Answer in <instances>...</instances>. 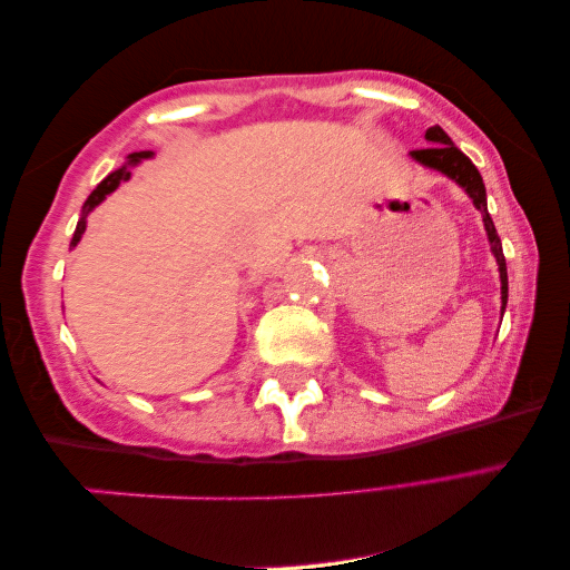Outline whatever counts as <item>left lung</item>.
I'll use <instances>...</instances> for the list:
<instances>
[{
  "instance_id": "obj_1",
  "label": "left lung",
  "mask_w": 570,
  "mask_h": 570,
  "mask_svg": "<svg viewBox=\"0 0 570 570\" xmlns=\"http://www.w3.org/2000/svg\"><path fill=\"white\" fill-rule=\"evenodd\" d=\"M426 138H429V141H432V146L416 148V151H412V156L416 158L419 164L432 166V169L442 171V174L450 176V179H454L456 184L462 186L464 191L470 194L472 202H474V207L480 209L482 222H484V229H488V237H490V245H492V255H495L498 265H500L502 311H505V305H508V267H505V255H502V245H500L498 229H495V224H492L490 212H488V197H484L482 176H480L478 169H474V164L470 161V158L464 156L460 148H456L450 141V136H446L440 126L429 128L426 130Z\"/></svg>"
}]
</instances>
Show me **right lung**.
<instances>
[{
  "label": "right lung",
  "mask_w": 570,
  "mask_h": 570,
  "mask_svg": "<svg viewBox=\"0 0 570 570\" xmlns=\"http://www.w3.org/2000/svg\"><path fill=\"white\" fill-rule=\"evenodd\" d=\"M148 156V151H141V154H130V161L128 164H136V161H141V158H146ZM130 179V171H128V166H124V169H118V171H114L110 176H106V179H102L96 189H92V194L90 197L86 199V204H82V219L78 222V227H75V235H72V242L70 245L75 247L80 242V237H82V232H86V214L92 209V207H98V204L108 197L110 191H116L120 184L124 181H128Z\"/></svg>",
  "instance_id": "obj_1"
}]
</instances>
